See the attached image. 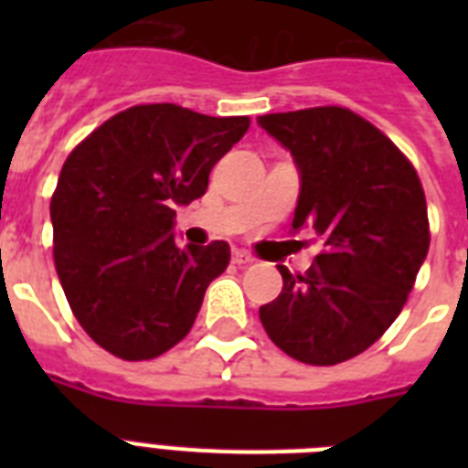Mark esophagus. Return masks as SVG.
<instances>
[{
	"label": "esophagus",
	"instance_id": "1",
	"mask_svg": "<svg viewBox=\"0 0 468 468\" xmlns=\"http://www.w3.org/2000/svg\"><path fill=\"white\" fill-rule=\"evenodd\" d=\"M233 262L238 264V267H248V264H252L255 260H252L245 250H233Z\"/></svg>",
	"mask_w": 468,
	"mask_h": 468
}]
</instances>
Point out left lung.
Listing matches in <instances>:
<instances>
[{
    "instance_id": "1",
    "label": "left lung",
    "mask_w": 468,
    "mask_h": 468,
    "mask_svg": "<svg viewBox=\"0 0 468 468\" xmlns=\"http://www.w3.org/2000/svg\"><path fill=\"white\" fill-rule=\"evenodd\" d=\"M257 123L299 169L293 233L311 228L323 240L306 274L279 264L284 289L260 320L293 359L340 364L371 347L406 306L430 248L425 191L406 155L349 109L267 113Z\"/></svg>"
}]
</instances>
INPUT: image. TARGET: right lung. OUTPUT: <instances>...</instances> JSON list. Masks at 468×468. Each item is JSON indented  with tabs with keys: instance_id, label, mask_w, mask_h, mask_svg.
<instances>
[{
	"instance_id": "add662e5",
	"label": "right lung",
	"mask_w": 468,
	"mask_h": 468,
	"mask_svg": "<svg viewBox=\"0 0 468 468\" xmlns=\"http://www.w3.org/2000/svg\"><path fill=\"white\" fill-rule=\"evenodd\" d=\"M248 116L176 104L131 106L77 145L50 201L55 270L84 333L141 362L184 340L228 242H175L176 206L204 197L213 165L248 133Z\"/></svg>"
}]
</instances>
